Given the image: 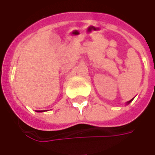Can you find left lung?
<instances>
[{"label":"left lung","mask_w":155,"mask_h":155,"mask_svg":"<svg viewBox=\"0 0 155 155\" xmlns=\"http://www.w3.org/2000/svg\"><path fill=\"white\" fill-rule=\"evenodd\" d=\"M133 101V99H132V100H130L129 101H127V104H129L130 102H131V101Z\"/></svg>","instance_id":"obj_1"}]
</instances>
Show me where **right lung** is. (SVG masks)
I'll return each instance as SVG.
<instances>
[{"label": "right lung", "mask_w": 155, "mask_h": 155, "mask_svg": "<svg viewBox=\"0 0 155 155\" xmlns=\"http://www.w3.org/2000/svg\"><path fill=\"white\" fill-rule=\"evenodd\" d=\"M39 111H40V110H38V112H39ZM41 111H40V112H41Z\"/></svg>", "instance_id": "obj_1"}]
</instances>
